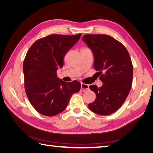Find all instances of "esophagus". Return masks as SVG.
Segmentation results:
<instances>
[{"mask_svg":"<svg viewBox=\"0 0 153 153\" xmlns=\"http://www.w3.org/2000/svg\"><path fill=\"white\" fill-rule=\"evenodd\" d=\"M89 85L84 84V83H81V91L82 92H85L89 90Z\"/></svg>","mask_w":153,"mask_h":153,"instance_id":"esophagus-1","label":"esophagus"}]
</instances>
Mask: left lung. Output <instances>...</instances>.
<instances>
[{
  "label": "left lung",
  "mask_w": 153,
  "mask_h": 153,
  "mask_svg": "<svg viewBox=\"0 0 153 153\" xmlns=\"http://www.w3.org/2000/svg\"><path fill=\"white\" fill-rule=\"evenodd\" d=\"M82 41L94 55V68L103 83L98 88L89 86L96 98L89 104V109L100 115H110L117 110L126 100L131 89L133 65L124 46L106 34H86Z\"/></svg>",
  "instance_id": "8db88e82"
}]
</instances>
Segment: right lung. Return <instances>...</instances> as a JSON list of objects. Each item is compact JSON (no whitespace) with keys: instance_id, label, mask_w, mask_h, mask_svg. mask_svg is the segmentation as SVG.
<instances>
[{"instance_id":"obj_1","label":"right lung","mask_w":153,"mask_h":153,"mask_svg":"<svg viewBox=\"0 0 153 153\" xmlns=\"http://www.w3.org/2000/svg\"><path fill=\"white\" fill-rule=\"evenodd\" d=\"M73 36L51 34L36 41L23 64L24 86L30 103L37 112L53 116L66 109L72 94L80 91L77 80L66 82L57 76L68 50L79 40Z\"/></svg>"}]
</instances>
